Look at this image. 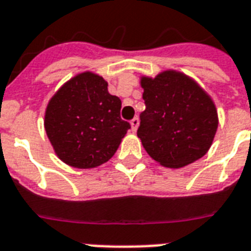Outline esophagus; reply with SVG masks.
<instances>
[{
	"label": "esophagus",
	"mask_w": 251,
	"mask_h": 251,
	"mask_svg": "<svg viewBox=\"0 0 251 251\" xmlns=\"http://www.w3.org/2000/svg\"><path fill=\"white\" fill-rule=\"evenodd\" d=\"M130 124H131V131L135 133V131L138 130V126H139V120H138V117H134Z\"/></svg>",
	"instance_id": "obj_1"
}]
</instances>
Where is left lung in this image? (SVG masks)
Here are the masks:
<instances>
[{
  "instance_id": "left-lung-1",
  "label": "left lung",
  "mask_w": 251,
  "mask_h": 251,
  "mask_svg": "<svg viewBox=\"0 0 251 251\" xmlns=\"http://www.w3.org/2000/svg\"><path fill=\"white\" fill-rule=\"evenodd\" d=\"M146 109L138 137L150 156L163 167L182 168L204 156L218 130V110L193 78L165 70L141 76Z\"/></svg>"
}]
</instances>
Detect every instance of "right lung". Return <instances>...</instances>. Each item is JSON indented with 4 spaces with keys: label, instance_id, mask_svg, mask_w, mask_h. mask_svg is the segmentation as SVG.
Instances as JSON below:
<instances>
[{
    "label": "right lung",
    "instance_id": "obj_1",
    "mask_svg": "<svg viewBox=\"0 0 251 251\" xmlns=\"http://www.w3.org/2000/svg\"><path fill=\"white\" fill-rule=\"evenodd\" d=\"M121 100L99 74H76L60 87L45 109L44 127L60 160L90 169L113 156L130 124L120 117Z\"/></svg>",
    "mask_w": 251,
    "mask_h": 251
}]
</instances>
